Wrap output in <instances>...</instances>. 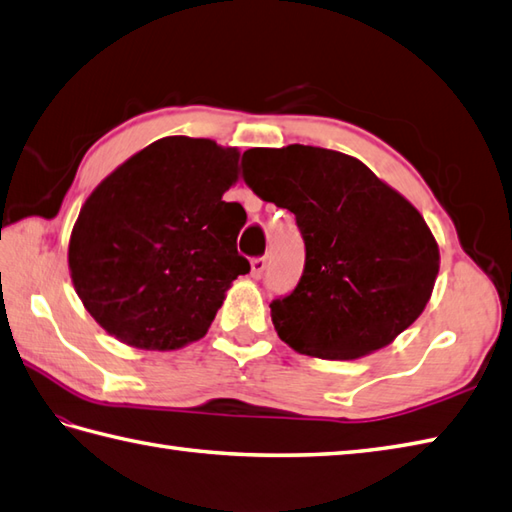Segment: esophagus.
<instances>
[{"label": "esophagus", "mask_w": 512, "mask_h": 512, "mask_svg": "<svg viewBox=\"0 0 512 512\" xmlns=\"http://www.w3.org/2000/svg\"><path fill=\"white\" fill-rule=\"evenodd\" d=\"M266 268V257H253L250 259V277L259 279Z\"/></svg>", "instance_id": "34e87169"}]
</instances>
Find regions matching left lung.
<instances>
[{"mask_svg": "<svg viewBox=\"0 0 512 512\" xmlns=\"http://www.w3.org/2000/svg\"><path fill=\"white\" fill-rule=\"evenodd\" d=\"M244 182L295 213L306 264L295 290L270 303L279 339L319 358H358L416 321L440 253L427 222L361 160L288 145L248 149Z\"/></svg>", "mask_w": 512, "mask_h": 512, "instance_id": "8db88e82", "label": "left lung"}]
</instances>
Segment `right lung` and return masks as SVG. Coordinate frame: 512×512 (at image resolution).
<instances>
[{
	"mask_svg": "<svg viewBox=\"0 0 512 512\" xmlns=\"http://www.w3.org/2000/svg\"><path fill=\"white\" fill-rule=\"evenodd\" d=\"M239 151L169 136L110 173L70 237L76 295L103 330L140 350H178L209 330L224 292L250 270L237 253Z\"/></svg>",
	"mask_w": 512,
	"mask_h": 512,
	"instance_id": "add662e5",
	"label": "right lung"
}]
</instances>
